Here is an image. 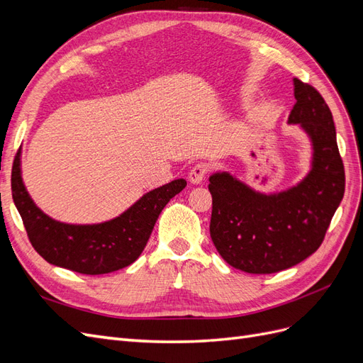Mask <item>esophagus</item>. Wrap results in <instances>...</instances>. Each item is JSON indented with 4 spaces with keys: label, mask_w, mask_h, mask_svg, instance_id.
Returning <instances> with one entry per match:
<instances>
[{
    "label": "esophagus",
    "mask_w": 363,
    "mask_h": 363,
    "mask_svg": "<svg viewBox=\"0 0 363 363\" xmlns=\"http://www.w3.org/2000/svg\"><path fill=\"white\" fill-rule=\"evenodd\" d=\"M207 171L208 169H207V164L206 163H196L195 167L191 169V172H189V182L192 184H200L204 180Z\"/></svg>",
    "instance_id": "34e87169"
}]
</instances>
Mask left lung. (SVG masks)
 Listing matches in <instances>:
<instances>
[{
    "instance_id": "8db88e82",
    "label": "left lung",
    "mask_w": 363,
    "mask_h": 363,
    "mask_svg": "<svg viewBox=\"0 0 363 363\" xmlns=\"http://www.w3.org/2000/svg\"><path fill=\"white\" fill-rule=\"evenodd\" d=\"M295 104L288 124L311 139V171L292 188L263 194L230 172L208 177L211 238L236 269L272 274L303 262L320 248L345 191L330 108L315 87L294 79Z\"/></svg>"
}]
</instances>
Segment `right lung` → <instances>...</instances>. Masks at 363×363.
<instances>
[{
    "label": "right lung",
    "instance_id": "right-lung-1",
    "mask_svg": "<svg viewBox=\"0 0 363 363\" xmlns=\"http://www.w3.org/2000/svg\"><path fill=\"white\" fill-rule=\"evenodd\" d=\"M184 179L144 194L119 216L98 224H68L43 213L30 196L21 172V151L12 168V196L30 242L51 265L87 276L131 265L144 251L163 207L182 192Z\"/></svg>",
    "mask_w": 363,
    "mask_h": 363
}]
</instances>
